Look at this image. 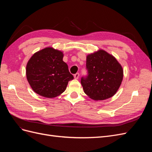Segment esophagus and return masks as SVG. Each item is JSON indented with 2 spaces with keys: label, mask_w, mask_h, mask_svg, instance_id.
<instances>
[{
  "label": "esophagus",
  "mask_w": 152,
  "mask_h": 152,
  "mask_svg": "<svg viewBox=\"0 0 152 152\" xmlns=\"http://www.w3.org/2000/svg\"><path fill=\"white\" fill-rule=\"evenodd\" d=\"M79 73H75V74L74 75V78L75 79H79Z\"/></svg>",
  "instance_id": "1"
}]
</instances>
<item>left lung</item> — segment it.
I'll list each match as a JSON object with an SVG mask.
<instances>
[{
  "label": "left lung",
  "instance_id": "8db88e82",
  "mask_svg": "<svg viewBox=\"0 0 152 152\" xmlns=\"http://www.w3.org/2000/svg\"><path fill=\"white\" fill-rule=\"evenodd\" d=\"M87 76L81 78L84 93L94 100L112 97L120 87L123 69L116 58L104 50L87 56Z\"/></svg>",
  "mask_w": 152,
  "mask_h": 152
}]
</instances>
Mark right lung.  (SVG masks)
I'll return each mask as SVG.
<instances>
[{
	"instance_id": "add662e5",
	"label": "right lung",
	"mask_w": 152,
	"mask_h": 152,
	"mask_svg": "<svg viewBox=\"0 0 152 152\" xmlns=\"http://www.w3.org/2000/svg\"><path fill=\"white\" fill-rule=\"evenodd\" d=\"M63 58V52L53 48H44L30 58L26 65V75L35 93L53 98L65 91L73 76Z\"/></svg>"
}]
</instances>
